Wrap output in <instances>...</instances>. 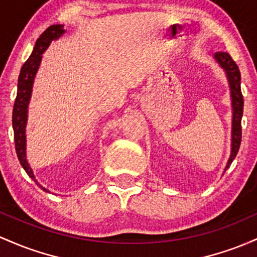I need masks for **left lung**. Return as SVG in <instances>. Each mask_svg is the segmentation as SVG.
I'll use <instances>...</instances> for the list:
<instances>
[{
	"label": "left lung",
	"instance_id": "8db88e82",
	"mask_svg": "<svg viewBox=\"0 0 257 257\" xmlns=\"http://www.w3.org/2000/svg\"><path fill=\"white\" fill-rule=\"evenodd\" d=\"M215 59L220 63L222 68L226 70L227 76L230 86V93H232V106H233V121H232V153L228 163H227L226 170L228 169L237 157L241 142V116H243L244 99L240 90V71L237 63L233 60L232 57L227 52H216Z\"/></svg>",
	"mask_w": 257,
	"mask_h": 257
}]
</instances>
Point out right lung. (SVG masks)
Returning a JSON list of instances; mask_svg holds the SVG:
<instances>
[{
	"instance_id": "1",
	"label": "right lung",
	"mask_w": 257,
	"mask_h": 257,
	"mask_svg": "<svg viewBox=\"0 0 257 257\" xmlns=\"http://www.w3.org/2000/svg\"><path fill=\"white\" fill-rule=\"evenodd\" d=\"M63 25H51L46 29L45 31L37 39L35 47H34L33 53L29 57V59L24 63L20 70L19 79H18V92H17L16 102L13 106V131H14V143H16V152L18 155V159L27 171L29 177L33 178L37 183L33 174V170L29 166L27 158H25V125H27V113H28V104L31 96V88H33V81L35 74L39 68L40 62H41V54L46 51V48L50 46V43L53 40L58 39L64 34ZM39 184V183H37ZM40 186V184H39ZM45 192L47 189L40 186Z\"/></svg>"
}]
</instances>
